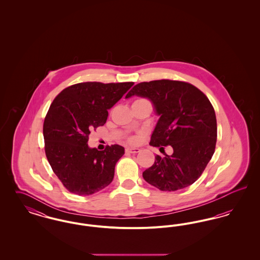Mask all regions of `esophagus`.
<instances>
[{
	"mask_svg": "<svg viewBox=\"0 0 260 260\" xmlns=\"http://www.w3.org/2000/svg\"><path fill=\"white\" fill-rule=\"evenodd\" d=\"M140 150L138 148H131V147H127V148H125V152L126 153H131V154H136V153H138Z\"/></svg>",
	"mask_w": 260,
	"mask_h": 260,
	"instance_id": "esophagus-1",
	"label": "esophagus"
}]
</instances>
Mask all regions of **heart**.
<instances>
[{"instance_id": "obj_1", "label": "heart", "mask_w": 260, "mask_h": 260, "mask_svg": "<svg viewBox=\"0 0 260 260\" xmlns=\"http://www.w3.org/2000/svg\"><path fill=\"white\" fill-rule=\"evenodd\" d=\"M128 141H129V142H132V143H134V142H136V136H131V137H129V138H128Z\"/></svg>"}]
</instances>
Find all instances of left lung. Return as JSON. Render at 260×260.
Wrapping results in <instances>:
<instances>
[{
	"label": "left lung",
	"mask_w": 260,
	"mask_h": 260,
	"mask_svg": "<svg viewBox=\"0 0 260 260\" xmlns=\"http://www.w3.org/2000/svg\"><path fill=\"white\" fill-rule=\"evenodd\" d=\"M135 94L151 99L161 116L150 144L173 149L172 156L157 155L153 166L142 173L143 178L161 191H176L193 184L216 145V117L210 100L187 82L165 79L139 83L125 98Z\"/></svg>",
	"instance_id": "obj_1"
}]
</instances>
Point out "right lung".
<instances>
[{
    "instance_id": "1",
    "label": "right lung",
    "mask_w": 260,
    "mask_h": 260,
    "mask_svg": "<svg viewBox=\"0 0 260 260\" xmlns=\"http://www.w3.org/2000/svg\"><path fill=\"white\" fill-rule=\"evenodd\" d=\"M134 85L86 82L66 87L46 115L43 134L50 167L63 186L76 195H91L109 185L124 147L89 148L88 136L106 123L108 109Z\"/></svg>"
}]
</instances>
